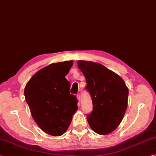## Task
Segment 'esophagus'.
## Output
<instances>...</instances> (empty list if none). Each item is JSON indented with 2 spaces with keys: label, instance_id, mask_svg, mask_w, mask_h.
Segmentation results:
<instances>
[{
  "label": "esophagus",
  "instance_id": "1",
  "mask_svg": "<svg viewBox=\"0 0 156 156\" xmlns=\"http://www.w3.org/2000/svg\"><path fill=\"white\" fill-rule=\"evenodd\" d=\"M77 99L78 100V101L80 102V94H77Z\"/></svg>",
  "mask_w": 156,
  "mask_h": 156
}]
</instances>
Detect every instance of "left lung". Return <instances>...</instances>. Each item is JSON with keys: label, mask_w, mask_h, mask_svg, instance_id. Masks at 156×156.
I'll return each mask as SVG.
<instances>
[{"label": "left lung", "mask_w": 156, "mask_h": 156, "mask_svg": "<svg viewBox=\"0 0 156 156\" xmlns=\"http://www.w3.org/2000/svg\"><path fill=\"white\" fill-rule=\"evenodd\" d=\"M78 66L86 78L85 89L93 101L88 122L97 134L110 133L118 126L126 112L129 89L122 78L101 64L78 61Z\"/></svg>", "instance_id": "8db88e82"}]
</instances>
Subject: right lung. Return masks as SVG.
Returning <instances> with one entry per match:
<instances>
[{
  "label": "right lung",
  "mask_w": 156,
  "mask_h": 156,
  "mask_svg": "<svg viewBox=\"0 0 156 156\" xmlns=\"http://www.w3.org/2000/svg\"><path fill=\"white\" fill-rule=\"evenodd\" d=\"M72 64L68 61L45 67L33 75L24 90L34 120L52 136L66 132L78 109V100L69 93L70 82L65 77Z\"/></svg>",
  "instance_id": "1"
}]
</instances>
